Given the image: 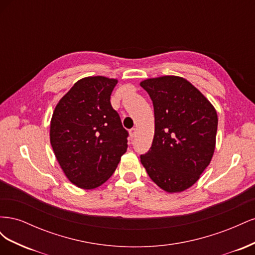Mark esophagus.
Returning <instances> with one entry per match:
<instances>
[{
    "instance_id": "obj_1",
    "label": "esophagus",
    "mask_w": 255,
    "mask_h": 255,
    "mask_svg": "<svg viewBox=\"0 0 255 255\" xmlns=\"http://www.w3.org/2000/svg\"><path fill=\"white\" fill-rule=\"evenodd\" d=\"M135 135H136V128H132V129L129 130V136H130V138H132V139H133V138L135 137Z\"/></svg>"
}]
</instances>
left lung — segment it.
<instances>
[{"mask_svg": "<svg viewBox=\"0 0 255 255\" xmlns=\"http://www.w3.org/2000/svg\"><path fill=\"white\" fill-rule=\"evenodd\" d=\"M140 86L152 100L155 120L152 145L140 161L159 188L169 194L182 192L200 179L213 158L217 112L181 76L146 79Z\"/></svg>", "mask_w": 255, "mask_h": 255, "instance_id": "1", "label": "left lung"}]
</instances>
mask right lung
I'll return each mask as SVG.
<instances>
[{
    "instance_id": "1",
    "label": "right lung",
    "mask_w": 255,
    "mask_h": 255,
    "mask_svg": "<svg viewBox=\"0 0 255 255\" xmlns=\"http://www.w3.org/2000/svg\"><path fill=\"white\" fill-rule=\"evenodd\" d=\"M117 79L87 76L59 100L50 123V142L67 179L95 189L115 172L128 149V130L111 104Z\"/></svg>"
}]
</instances>
